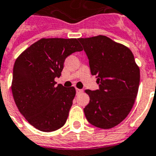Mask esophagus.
<instances>
[{"label": "esophagus", "mask_w": 156, "mask_h": 156, "mask_svg": "<svg viewBox=\"0 0 156 156\" xmlns=\"http://www.w3.org/2000/svg\"><path fill=\"white\" fill-rule=\"evenodd\" d=\"M83 91V90L82 89H78V88H76V92H77V94H79L81 93Z\"/></svg>", "instance_id": "obj_1"}]
</instances>
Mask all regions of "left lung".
Wrapping results in <instances>:
<instances>
[{
	"instance_id": "8db88e82",
	"label": "left lung",
	"mask_w": 156,
	"mask_h": 156,
	"mask_svg": "<svg viewBox=\"0 0 156 156\" xmlns=\"http://www.w3.org/2000/svg\"><path fill=\"white\" fill-rule=\"evenodd\" d=\"M89 59L99 89L86 90L90 101L83 110L97 128H114L125 119L138 91L140 69L130 49L105 36L78 38Z\"/></svg>"
}]
</instances>
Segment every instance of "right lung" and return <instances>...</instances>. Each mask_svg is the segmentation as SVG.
<instances>
[{
    "label": "right lung",
    "mask_w": 156,
    "mask_h": 156,
    "mask_svg": "<svg viewBox=\"0 0 156 156\" xmlns=\"http://www.w3.org/2000/svg\"><path fill=\"white\" fill-rule=\"evenodd\" d=\"M83 47L76 38H41L22 52L13 69L11 90L28 123L49 133L65 125L75 97L73 87L56 85L66 57Z\"/></svg>",
    "instance_id": "add662e5"
}]
</instances>
